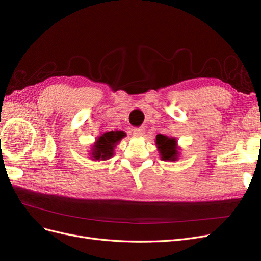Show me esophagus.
I'll return each instance as SVG.
<instances>
[{"label":"esophagus","mask_w":261,"mask_h":261,"mask_svg":"<svg viewBox=\"0 0 261 261\" xmlns=\"http://www.w3.org/2000/svg\"><path fill=\"white\" fill-rule=\"evenodd\" d=\"M144 134H145V128L144 127H136V128L133 129V135L135 137L144 136Z\"/></svg>","instance_id":"esophagus-1"}]
</instances>
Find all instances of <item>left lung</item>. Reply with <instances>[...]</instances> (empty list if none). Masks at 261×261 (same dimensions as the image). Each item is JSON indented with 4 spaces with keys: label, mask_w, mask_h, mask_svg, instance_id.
<instances>
[{
    "label": "left lung",
    "mask_w": 261,
    "mask_h": 261,
    "mask_svg": "<svg viewBox=\"0 0 261 261\" xmlns=\"http://www.w3.org/2000/svg\"><path fill=\"white\" fill-rule=\"evenodd\" d=\"M155 146L163 161L175 162L178 160L180 148L177 145V140L175 137L158 134L155 137Z\"/></svg>",
    "instance_id": "1"
}]
</instances>
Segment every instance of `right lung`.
Instances as JSON below:
<instances>
[{"instance_id":"1","label":"right lung","mask_w":261,"mask_h":261,"mask_svg":"<svg viewBox=\"0 0 261 261\" xmlns=\"http://www.w3.org/2000/svg\"><path fill=\"white\" fill-rule=\"evenodd\" d=\"M126 136L123 130H111L102 133L96 138L90 150V159L93 161H105L114 155L115 146Z\"/></svg>"}]
</instances>
